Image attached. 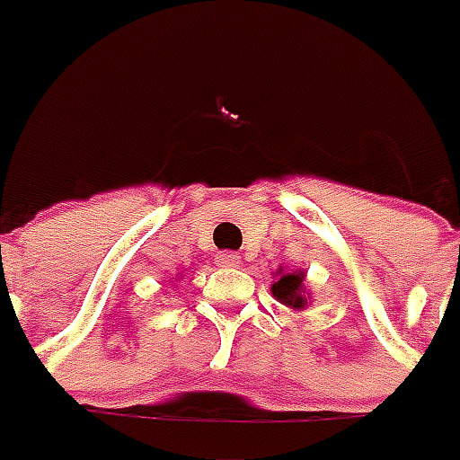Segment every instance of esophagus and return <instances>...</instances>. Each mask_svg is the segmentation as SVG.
Returning a JSON list of instances; mask_svg holds the SVG:
<instances>
[{"mask_svg":"<svg viewBox=\"0 0 460 460\" xmlns=\"http://www.w3.org/2000/svg\"><path fill=\"white\" fill-rule=\"evenodd\" d=\"M217 262L222 267H238L241 265V255H236V252H219Z\"/></svg>","mask_w":460,"mask_h":460,"instance_id":"1","label":"esophagus"}]
</instances>
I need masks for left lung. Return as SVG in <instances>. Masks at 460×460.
<instances>
[{"label": "left lung", "instance_id": "8db88e82", "mask_svg": "<svg viewBox=\"0 0 460 460\" xmlns=\"http://www.w3.org/2000/svg\"><path fill=\"white\" fill-rule=\"evenodd\" d=\"M272 296L281 305L291 307V310H305L310 294L305 288V270H284L279 267L274 272V281L270 284Z\"/></svg>", "mask_w": 460, "mask_h": 460}]
</instances>
